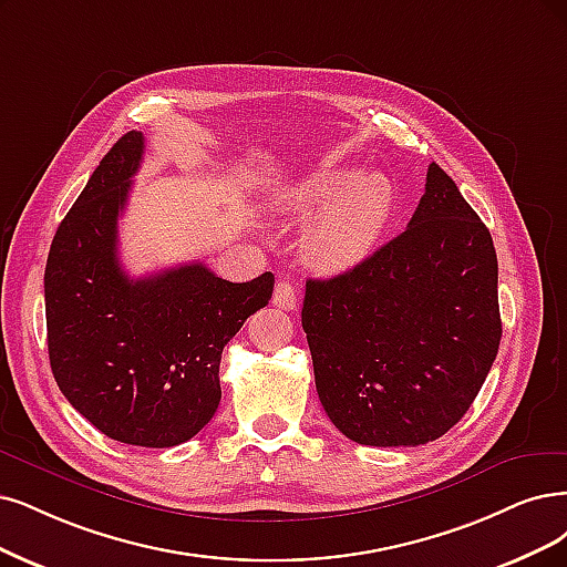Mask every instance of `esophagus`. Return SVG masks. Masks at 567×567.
<instances>
[{
	"label": "esophagus",
	"mask_w": 567,
	"mask_h": 567,
	"mask_svg": "<svg viewBox=\"0 0 567 567\" xmlns=\"http://www.w3.org/2000/svg\"><path fill=\"white\" fill-rule=\"evenodd\" d=\"M297 301H299V291L295 289V285H291L289 280H278L276 285V291H272V303H276L278 308L282 310H295L297 308Z\"/></svg>",
	"instance_id": "1"
}]
</instances>
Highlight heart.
Wrapping results in <instances>:
<instances>
[{"mask_svg": "<svg viewBox=\"0 0 567 567\" xmlns=\"http://www.w3.org/2000/svg\"><path fill=\"white\" fill-rule=\"evenodd\" d=\"M394 186L381 171L358 173L350 165H329L287 186L278 209L291 217L322 215L306 230L301 249L320 270H346L362 261L392 215Z\"/></svg>", "mask_w": 567, "mask_h": 567, "instance_id": "obj_1", "label": "heart"}]
</instances>
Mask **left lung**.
<instances>
[{
    "instance_id": "left-lung-1",
    "label": "left lung",
    "mask_w": 567,
    "mask_h": 567,
    "mask_svg": "<svg viewBox=\"0 0 567 567\" xmlns=\"http://www.w3.org/2000/svg\"><path fill=\"white\" fill-rule=\"evenodd\" d=\"M301 324L320 402L364 446H421L467 413L499 348L491 230L430 163L404 234L308 280Z\"/></svg>"
}]
</instances>
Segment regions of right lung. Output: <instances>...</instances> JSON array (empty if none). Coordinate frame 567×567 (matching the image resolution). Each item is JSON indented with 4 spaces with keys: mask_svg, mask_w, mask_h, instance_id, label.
Listing matches in <instances>:
<instances>
[{
    "mask_svg": "<svg viewBox=\"0 0 567 567\" xmlns=\"http://www.w3.org/2000/svg\"><path fill=\"white\" fill-rule=\"evenodd\" d=\"M125 133L95 167L51 243L44 299L49 360L60 392L121 444L171 449L219 406L224 346L272 297V272L228 282L205 264L128 278L118 215L142 163Z\"/></svg>",
    "mask_w": 567,
    "mask_h": 567,
    "instance_id": "1",
    "label": "right lung"
}]
</instances>
